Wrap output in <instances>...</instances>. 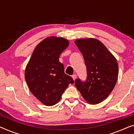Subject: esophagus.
<instances>
[{"label": "esophagus", "mask_w": 134, "mask_h": 134, "mask_svg": "<svg viewBox=\"0 0 134 134\" xmlns=\"http://www.w3.org/2000/svg\"><path fill=\"white\" fill-rule=\"evenodd\" d=\"M71 77H72V78H73L74 81H75V79H76V75L75 74V75H73L72 76H71Z\"/></svg>", "instance_id": "1"}]
</instances>
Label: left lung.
Here are the masks:
<instances>
[{"label": "left lung", "mask_w": 134, "mask_h": 134, "mask_svg": "<svg viewBox=\"0 0 134 134\" xmlns=\"http://www.w3.org/2000/svg\"><path fill=\"white\" fill-rule=\"evenodd\" d=\"M75 43L82 54L87 70L85 82L76 79L75 84L85 101L97 104L113 90L118 78L117 59L98 40L77 39Z\"/></svg>", "instance_id": "8db88e82"}]
</instances>
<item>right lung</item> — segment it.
<instances>
[{
    "label": "right lung",
    "mask_w": 134,
    "mask_h": 134,
    "mask_svg": "<svg viewBox=\"0 0 134 134\" xmlns=\"http://www.w3.org/2000/svg\"><path fill=\"white\" fill-rule=\"evenodd\" d=\"M69 45V40L64 38L47 37L36 46L26 67L25 77L30 91L46 106L58 102L65 90L74 82L59 61Z\"/></svg>",
    "instance_id": "right-lung-1"
}]
</instances>
